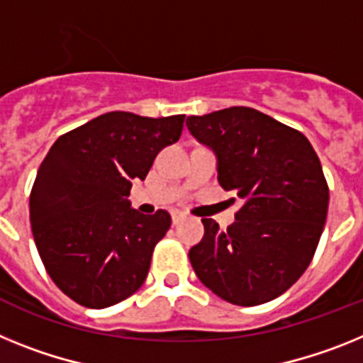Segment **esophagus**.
<instances>
[{
  "label": "esophagus",
  "mask_w": 363,
  "mask_h": 363,
  "mask_svg": "<svg viewBox=\"0 0 363 363\" xmlns=\"http://www.w3.org/2000/svg\"><path fill=\"white\" fill-rule=\"evenodd\" d=\"M184 217H186L184 212H177V210H175V212H172V219H173V223H175V225H177V223H181Z\"/></svg>",
  "instance_id": "esophagus-1"
}]
</instances>
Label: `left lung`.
<instances>
[{"label": "left lung", "instance_id": "obj_1", "mask_svg": "<svg viewBox=\"0 0 363 363\" xmlns=\"http://www.w3.org/2000/svg\"><path fill=\"white\" fill-rule=\"evenodd\" d=\"M186 125L213 151L219 184L242 201L225 232L203 219L191 267L228 303H267L298 281L316 252L329 208L320 159L303 133L252 107L188 116Z\"/></svg>", "mask_w": 363, "mask_h": 363}]
</instances>
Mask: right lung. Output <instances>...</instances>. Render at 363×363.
Returning <instances> with one entry per match:
<instances>
[{
	"label": "right lung",
	"instance_id": "add662e5",
	"mask_svg": "<svg viewBox=\"0 0 363 363\" xmlns=\"http://www.w3.org/2000/svg\"><path fill=\"white\" fill-rule=\"evenodd\" d=\"M184 115L111 111L52 144L30 191L34 242L52 281L77 303L106 308L143 285L168 212L144 216L128 201L162 147L181 138Z\"/></svg>",
	"mask_w": 363,
	"mask_h": 363
}]
</instances>
